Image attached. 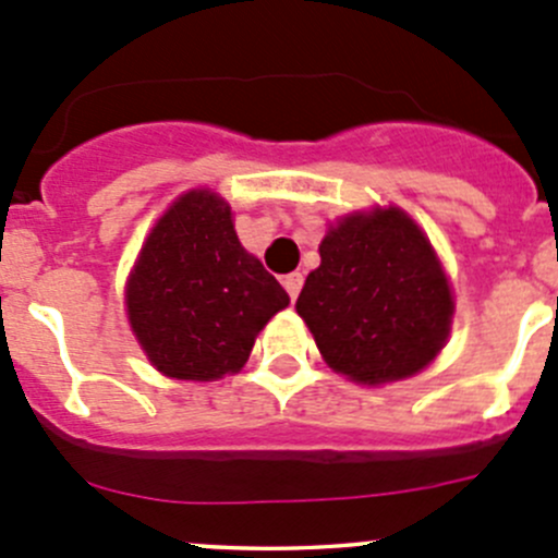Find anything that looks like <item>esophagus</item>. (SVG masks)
<instances>
[{"label": "esophagus", "instance_id": "1", "mask_svg": "<svg viewBox=\"0 0 558 558\" xmlns=\"http://www.w3.org/2000/svg\"><path fill=\"white\" fill-rule=\"evenodd\" d=\"M302 283H305V278H302V272H291V275H286V278H283V289L289 291L291 300H296V296H300Z\"/></svg>", "mask_w": 558, "mask_h": 558}]
</instances>
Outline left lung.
<instances>
[{
	"label": "left lung",
	"instance_id": "left-lung-1",
	"mask_svg": "<svg viewBox=\"0 0 558 558\" xmlns=\"http://www.w3.org/2000/svg\"><path fill=\"white\" fill-rule=\"evenodd\" d=\"M296 313L335 373L378 386L421 373L451 331L453 296L429 240L397 207L342 218Z\"/></svg>",
	"mask_w": 558,
	"mask_h": 558
}]
</instances>
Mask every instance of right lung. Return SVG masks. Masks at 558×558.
<instances>
[{
	"label": "right lung",
	"instance_id": "obj_1",
	"mask_svg": "<svg viewBox=\"0 0 558 558\" xmlns=\"http://www.w3.org/2000/svg\"><path fill=\"white\" fill-rule=\"evenodd\" d=\"M286 305L283 286L240 245L227 202L202 189L161 216L126 286L140 345L178 380L238 373L258 331Z\"/></svg>",
	"mask_w": 558,
	"mask_h": 558
}]
</instances>
